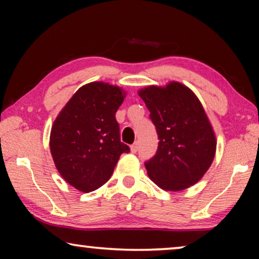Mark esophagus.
Returning a JSON list of instances; mask_svg holds the SVG:
<instances>
[{
  "instance_id": "34e87169",
  "label": "esophagus",
  "mask_w": 259,
  "mask_h": 259,
  "mask_svg": "<svg viewBox=\"0 0 259 259\" xmlns=\"http://www.w3.org/2000/svg\"><path fill=\"white\" fill-rule=\"evenodd\" d=\"M138 150H139V143L138 141H136L132 146H131V151H132V153H137Z\"/></svg>"
}]
</instances>
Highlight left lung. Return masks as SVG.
<instances>
[{
    "label": "left lung",
    "instance_id": "obj_1",
    "mask_svg": "<svg viewBox=\"0 0 259 259\" xmlns=\"http://www.w3.org/2000/svg\"><path fill=\"white\" fill-rule=\"evenodd\" d=\"M158 134V150L145 161L159 187L182 191L199 182L213 161L215 137L203 106L179 82L139 92Z\"/></svg>",
    "mask_w": 259,
    "mask_h": 259
}]
</instances>
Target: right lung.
Listing matches in <instances>:
<instances>
[{"label": "right lung", "instance_id": "right-lung-1", "mask_svg": "<svg viewBox=\"0 0 259 259\" xmlns=\"http://www.w3.org/2000/svg\"><path fill=\"white\" fill-rule=\"evenodd\" d=\"M125 93L105 82L84 84L60 112L51 132V152L63 179L91 192L111 178L120 155L131 151L120 140L115 113Z\"/></svg>", "mask_w": 259, "mask_h": 259}]
</instances>
